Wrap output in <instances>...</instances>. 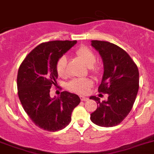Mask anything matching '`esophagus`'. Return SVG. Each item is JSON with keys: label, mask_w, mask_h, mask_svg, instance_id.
Here are the masks:
<instances>
[{"label": "esophagus", "mask_w": 154, "mask_h": 154, "mask_svg": "<svg viewBox=\"0 0 154 154\" xmlns=\"http://www.w3.org/2000/svg\"><path fill=\"white\" fill-rule=\"evenodd\" d=\"M81 101H88V98H87V97H85V96H81Z\"/></svg>", "instance_id": "obj_1"}]
</instances>
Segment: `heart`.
<instances>
[{"instance_id":"b5f03b06","label":"heart","mask_w":154,"mask_h":154,"mask_svg":"<svg viewBox=\"0 0 154 154\" xmlns=\"http://www.w3.org/2000/svg\"><path fill=\"white\" fill-rule=\"evenodd\" d=\"M75 55L88 66L89 71L93 75L99 74L101 72V66L95 63L96 56L91 49L85 46H81L75 51ZM67 59L65 55H62L56 62L55 69L60 77L66 76ZM92 85V81L89 78H73L67 84V88L69 91L77 94H85L88 91L89 88Z\"/></svg>"}]
</instances>
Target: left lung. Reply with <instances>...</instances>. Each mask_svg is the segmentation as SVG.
I'll return each instance as SVG.
<instances>
[{
  "label": "left lung",
  "mask_w": 154,
  "mask_h": 154,
  "mask_svg": "<svg viewBox=\"0 0 154 154\" xmlns=\"http://www.w3.org/2000/svg\"><path fill=\"white\" fill-rule=\"evenodd\" d=\"M91 45L100 54L104 66L98 90L109 96L107 101L102 103L98 97H90L98 105L91 113V120L101 127H113L132 109L139 90V69L130 55L117 45L102 41H91Z\"/></svg>",
  "instance_id": "8db88e82"
}]
</instances>
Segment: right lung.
Wrapping results in <instances>:
<instances>
[{
	"label": "right lung",
	"mask_w": 154,
	"mask_h": 154,
	"mask_svg": "<svg viewBox=\"0 0 154 154\" xmlns=\"http://www.w3.org/2000/svg\"><path fill=\"white\" fill-rule=\"evenodd\" d=\"M76 43L52 41L40 44L26 56L19 68V100L31 121L46 131H57L66 127L73 109L81 102L78 95L66 91H62L57 99L50 97V89L57 84L56 62Z\"/></svg>",
	"instance_id": "right-lung-1"
}]
</instances>
